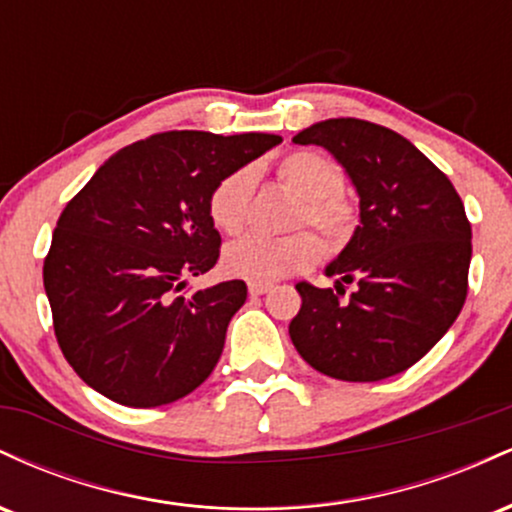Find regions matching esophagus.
Segmentation results:
<instances>
[{"label": "esophagus", "mask_w": 512, "mask_h": 512, "mask_svg": "<svg viewBox=\"0 0 512 512\" xmlns=\"http://www.w3.org/2000/svg\"><path fill=\"white\" fill-rule=\"evenodd\" d=\"M250 296H264L267 291H272V284H262V281H250L248 284Z\"/></svg>", "instance_id": "1"}]
</instances>
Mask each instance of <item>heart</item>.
Wrapping results in <instances>:
<instances>
[{
  "instance_id": "heart-1",
  "label": "heart",
  "mask_w": 512,
  "mask_h": 512,
  "mask_svg": "<svg viewBox=\"0 0 512 512\" xmlns=\"http://www.w3.org/2000/svg\"><path fill=\"white\" fill-rule=\"evenodd\" d=\"M281 185L301 197L293 211V226L310 223L332 248H342L356 228V211L342 195L344 173L334 158L320 151H293L276 168ZM255 190V168L243 166L223 175L209 195V219L221 233H238L248 216ZM322 257V245L313 233L298 231L286 238L245 236L226 245L223 269L245 281H269L305 272Z\"/></svg>"
}]
</instances>
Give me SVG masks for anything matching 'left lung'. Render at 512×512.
<instances>
[{
    "mask_svg": "<svg viewBox=\"0 0 512 512\" xmlns=\"http://www.w3.org/2000/svg\"><path fill=\"white\" fill-rule=\"evenodd\" d=\"M327 149L358 195V226L325 267L334 289L298 284L289 325L296 351L320 373L375 383L414 366L436 346L467 298L472 226L445 173L409 139L354 117L293 137ZM344 283L357 291L344 297Z\"/></svg>",
    "mask_w": 512,
    "mask_h": 512,
    "instance_id": "obj_1",
    "label": "left lung"
}]
</instances>
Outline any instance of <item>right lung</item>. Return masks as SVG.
<instances>
[{
	"label": "right lung",
	"mask_w": 512,
	"mask_h": 512,
	"mask_svg": "<svg viewBox=\"0 0 512 512\" xmlns=\"http://www.w3.org/2000/svg\"><path fill=\"white\" fill-rule=\"evenodd\" d=\"M279 134H154L113 154L62 211L43 267L57 342L103 397L137 409L190 395L219 363L245 281L175 296L209 272V195Z\"/></svg>",
	"instance_id": "right-lung-1"
}]
</instances>
